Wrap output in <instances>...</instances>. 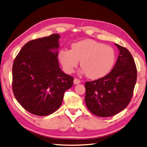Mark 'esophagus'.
I'll list each match as a JSON object with an SVG mask.
<instances>
[{
	"mask_svg": "<svg viewBox=\"0 0 147 147\" xmlns=\"http://www.w3.org/2000/svg\"><path fill=\"white\" fill-rule=\"evenodd\" d=\"M80 82H81L80 80H79L78 79H77V78L74 79V85H78V84H80Z\"/></svg>",
	"mask_w": 147,
	"mask_h": 147,
	"instance_id": "obj_1",
	"label": "esophagus"
}]
</instances>
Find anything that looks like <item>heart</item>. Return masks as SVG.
I'll use <instances>...</instances> for the list:
<instances>
[{"label": "heart", "mask_w": 147, "mask_h": 147, "mask_svg": "<svg viewBox=\"0 0 147 147\" xmlns=\"http://www.w3.org/2000/svg\"><path fill=\"white\" fill-rule=\"evenodd\" d=\"M59 58L64 70L69 74L73 73L81 61L82 73L95 80L110 73L115 62V53L111 47L86 39L72 44L71 50H61Z\"/></svg>", "instance_id": "obj_1"}]
</instances>
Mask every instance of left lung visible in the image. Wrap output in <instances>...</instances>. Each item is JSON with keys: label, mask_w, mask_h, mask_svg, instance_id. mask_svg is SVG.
I'll list each match as a JSON object with an SVG mask.
<instances>
[{"label": "left lung", "mask_w": 147, "mask_h": 147, "mask_svg": "<svg viewBox=\"0 0 147 147\" xmlns=\"http://www.w3.org/2000/svg\"><path fill=\"white\" fill-rule=\"evenodd\" d=\"M119 55L112 71L105 76L85 83V103L98 117H111L125 109L132 98L137 78L135 61L129 51L115 43Z\"/></svg>", "instance_id": "8db88e82"}]
</instances>
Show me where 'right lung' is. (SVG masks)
<instances>
[{"mask_svg":"<svg viewBox=\"0 0 147 147\" xmlns=\"http://www.w3.org/2000/svg\"><path fill=\"white\" fill-rule=\"evenodd\" d=\"M57 33L31 40L16 57L12 65V91L17 101L34 115L45 116L61 105L73 77L61 71Z\"/></svg>","mask_w":147,"mask_h":147,"instance_id":"1","label":"right lung"}]
</instances>
